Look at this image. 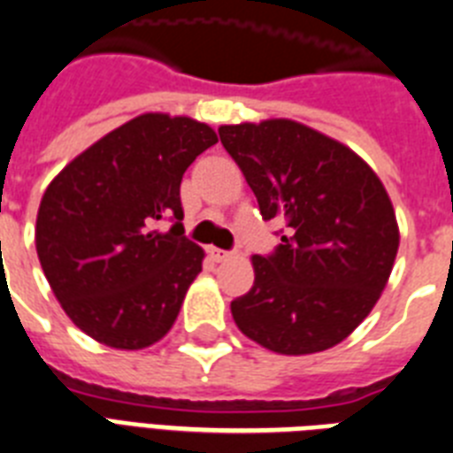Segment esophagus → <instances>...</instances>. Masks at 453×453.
Masks as SVG:
<instances>
[{"label":"esophagus","mask_w":453,"mask_h":453,"mask_svg":"<svg viewBox=\"0 0 453 453\" xmlns=\"http://www.w3.org/2000/svg\"><path fill=\"white\" fill-rule=\"evenodd\" d=\"M209 257H211L214 262H226L233 257V253H230V250H223V249H216V246H211V249H209Z\"/></svg>","instance_id":"esophagus-1"}]
</instances>
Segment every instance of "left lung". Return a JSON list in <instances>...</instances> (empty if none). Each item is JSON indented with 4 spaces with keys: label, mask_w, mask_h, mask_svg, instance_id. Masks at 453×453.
Wrapping results in <instances>:
<instances>
[{
    "label": "left lung",
    "mask_w": 453,
    "mask_h": 453,
    "mask_svg": "<svg viewBox=\"0 0 453 453\" xmlns=\"http://www.w3.org/2000/svg\"><path fill=\"white\" fill-rule=\"evenodd\" d=\"M220 142L253 188L265 220L288 230L256 280L230 303L239 332L279 355L322 352L362 325L394 269L398 223L362 156L292 119L226 124Z\"/></svg>",
    "instance_id": "left-lung-1"
}]
</instances>
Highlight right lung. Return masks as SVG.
Segmentation results:
<instances>
[{"mask_svg": "<svg viewBox=\"0 0 453 453\" xmlns=\"http://www.w3.org/2000/svg\"><path fill=\"white\" fill-rule=\"evenodd\" d=\"M216 142L203 121L144 112L48 184L36 253L64 313L87 336L142 349L170 332L204 260L180 223L181 177ZM163 218L175 219L168 234L155 230Z\"/></svg>", "mask_w": 453, "mask_h": 453, "instance_id": "obj_1", "label": "right lung"}]
</instances>
